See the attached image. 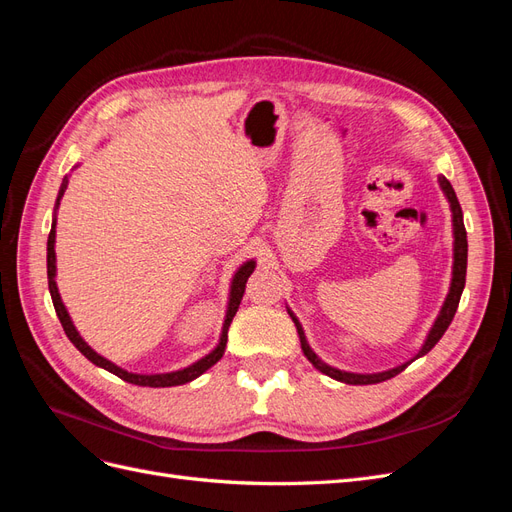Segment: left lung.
<instances>
[{"instance_id":"1","label":"left lung","mask_w":512,"mask_h":512,"mask_svg":"<svg viewBox=\"0 0 512 512\" xmlns=\"http://www.w3.org/2000/svg\"><path fill=\"white\" fill-rule=\"evenodd\" d=\"M440 181V188L444 192V196L448 198V203H451V211H453V237H455V243H453V280H451V288H448V294L444 299V305L440 309V314L436 318V322H433V327L425 339V344L421 346V350L416 352L414 359H410L408 363L404 365H397L389 371H380V374H350V371H342L337 367H331L324 361L318 359V354L309 348L307 339H305V333L301 329V322L297 320V316H294L290 309L288 314L294 322V327H297V333H299V339H301V348H303V354L307 356V361L312 363L318 371H322V374H327L329 378L333 380H339V382H346V384H378V382H384V380H391L395 378L397 374H401L412 361L421 359L423 354H427L433 346H436L440 342V337L444 335V331L448 329V324L453 322L455 318V312L459 307V299H461V292H463V286H466V269H468V235H466V226H463V213H461V207H459V200H457V194L453 190L451 181H448L446 177H438Z\"/></svg>"}]
</instances>
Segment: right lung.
<instances>
[{
	"label": "right lung",
	"instance_id": "obj_1",
	"mask_svg": "<svg viewBox=\"0 0 512 512\" xmlns=\"http://www.w3.org/2000/svg\"><path fill=\"white\" fill-rule=\"evenodd\" d=\"M68 188V179H64V183H61L59 188V194H57V203H55V211L59 207V200L61 196H64ZM55 226H57V215L53 218V224H51V232H49V241H46V275H49V290H51V299H53V305H55V312H57V318L61 322V327H64L66 335L70 342L79 348L81 354H85L87 359L106 369L111 371V374H115L117 378L126 380L130 384H138V386H151V389H164V386H179V384H185V382H192L196 380L200 374H205V371L209 367H213L215 363H218L222 359V354L226 350V342H228V327L232 318H235L237 309H239V303L243 299V292H245V282L247 277L252 275L256 262L254 260H247L243 262V265L237 269L235 277H232L230 282V294H228V307H226V318H224V327H222V335H220V344L215 346L207 356H203V359H198L196 363L183 367V369H177V371H170V374H132V371H126L117 367L115 363H111L108 359H104V356H100L94 348H89L85 339L79 335V331H76V327L72 324V318L68 314V309L64 305V301H61L59 297V290H57V282H55V273H57V267H55Z\"/></svg>",
	"mask_w": 512,
	"mask_h": 512
}]
</instances>
